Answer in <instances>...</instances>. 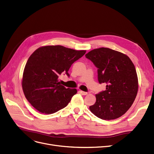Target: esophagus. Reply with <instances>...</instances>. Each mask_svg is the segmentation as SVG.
Wrapping results in <instances>:
<instances>
[{
	"label": "esophagus",
	"mask_w": 154,
	"mask_h": 154,
	"mask_svg": "<svg viewBox=\"0 0 154 154\" xmlns=\"http://www.w3.org/2000/svg\"><path fill=\"white\" fill-rule=\"evenodd\" d=\"M79 92H81V94H82V95H87V94H88V92H84V91H80Z\"/></svg>",
	"instance_id": "1"
}]
</instances>
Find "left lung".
I'll return each instance as SVG.
<instances>
[{
	"instance_id": "left-lung-1",
	"label": "left lung",
	"mask_w": 154,
	"mask_h": 154,
	"mask_svg": "<svg viewBox=\"0 0 154 154\" xmlns=\"http://www.w3.org/2000/svg\"><path fill=\"white\" fill-rule=\"evenodd\" d=\"M98 69V81L106 89L96 94L95 104L89 107L97 117L104 120L119 118L134 102L138 89L134 64L123 53L108 48L92 50L85 55Z\"/></svg>"
}]
</instances>
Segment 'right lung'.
I'll return each instance as SVG.
<instances>
[{"label":"right lung","instance_id":"obj_1","mask_svg":"<svg viewBox=\"0 0 154 154\" xmlns=\"http://www.w3.org/2000/svg\"><path fill=\"white\" fill-rule=\"evenodd\" d=\"M85 50H75L60 45L38 48L28 58L23 72L22 88L26 98L39 112L52 114L67 106L76 89L60 84L58 78L68 71Z\"/></svg>","mask_w":154,"mask_h":154}]
</instances>
